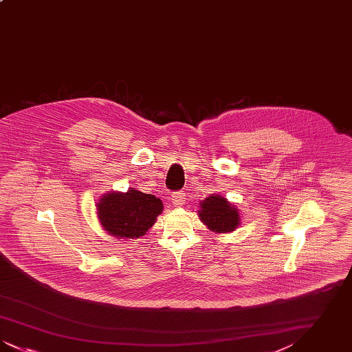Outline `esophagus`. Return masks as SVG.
<instances>
[{"instance_id": "34e87169", "label": "esophagus", "mask_w": 352, "mask_h": 352, "mask_svg": "<svg viewBox=\"0 0 352 352\" xmlns=\"http://www.w3.org/2000/svg\"><path fill=\"white\" fill-rule=\"evenodd\" d=\"M184 199H186V195H184V191H174L171 194V201L175 207H179L184 204Z\"/></svg>"}]
</instances>
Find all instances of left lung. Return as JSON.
<instances>
[{
  "mask_svg": "<svg viewBox=\"0 0 352 352\" xmlns=\"http://www.w3.org/2000/svg\"><path fill=\"white\" fill-rule=\"evenodd\" d=\"M199 218L214 232H231L239 226L237 208L220 195L207 197L201 203Z\"/></svg>",
  "mask_w": 352,
  "mask_h": 352,
  "instance_id": "obj_1",
  "label": "left lung"
}]
</instances>
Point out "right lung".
I'll list each match as a JSON object with an SVG mask.
<instances>
[{"mask_svg":"<svg viewBox=\"0 0 352 352\" xmlns=\"http://www.w3.org/2000/svg\"><path fill=\"white\" fill-rule=\"evenodd\" d=\"M162 210L161 199L138 190L107 194L98 204V215L104 230L112 236L128 239L145 234Z\"/></svg>","mask_w":352,"mask_h":352,"instance_id":"obj_1","label":"right lung"}]
</instances>
